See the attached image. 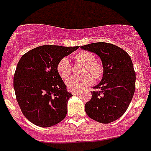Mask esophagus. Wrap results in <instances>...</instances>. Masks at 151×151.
<instances>
[{
    "mask_svg": "<svg viewBox=\"0 0 151 151\" xmlns=\"http://www.w3.org/2000/svg\"><path fill=\"white\" fill-rule=\"evenodd\" d=\"M71 92H72V94H73V96H74V95H78L80 93V92H78V91H72Z\"/></svg>",
    "mask_w": 151,
    "mask_h": 151,
    "instance_id": "obj_1",
    "label": "esophagus"
}]
</instances>
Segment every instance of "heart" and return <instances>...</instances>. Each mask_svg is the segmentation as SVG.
Listing matches in <instances>:
<instances>
[{"label":"heart","instance_id":"heart-1","mask_svg":"<svg viewBox=\"0 0 151 151\" xmlns=\"http://www.w3.org/2000/svg\"><path fill=\"white\" fill-rule=\"evenodd\" d=\"M75 60L84 64L82 76H72L66 81V85L70 91H79L89 86L94 82V78L99 80L103 76V69L96 62V57L89 52H79L75 55ZM57 71L59 76L66 78L71 73V65L68 58L64 57L57 64Z\"/></svg>","mask_w":151,"mask_h":151}]
</instances>
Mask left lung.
Listing matches in <instances>:
<instances>
[{"mask_svg": "<svg viewBox=\"0 0 151 151\" xmlns=\"http://www.w3.org/2000/svg\"><path fill=\"white\" fill-rule=\"evenodd\" d=\"M81 49L100 58L103 67L102 80L92 92V99L85 106L92 119L103 124L114 122L129 107L136 89V73L129 54L112 44L97 42L83 45Z\"/></svg>", "mask_w": 151, "mask_h": 151, "instance_id": "8db88e82", "label": "left lung"}]
</instances>
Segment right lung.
I'll return each mask as SVG.
<instances>
[{
	"mask_svg": "<svg viewBox=\"0 0 151 151\" xmlns=\"http://www.w3.org/2000/svg\"><path fill=\"white\" fill-rule=\"evenodd\" d=\"M78 48L42 45L21 57L14 75L15 96L22 114L33 124L47 128L58 124L67 114L72 96L57 71L61 59Z\"/></svg>",
	"mask_w": 151,
	"mask_h": 151,
	"instance_id": "right-lung-1",
	"label": "right lung"
}]
</instances>
